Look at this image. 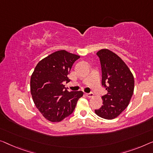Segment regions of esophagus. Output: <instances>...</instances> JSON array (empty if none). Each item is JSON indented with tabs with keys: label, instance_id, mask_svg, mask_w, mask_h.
I'll return each instance as SVG.
<instances>
[{
	"label": "esophagus",
	"instance_id": "esophagus-1",
	"mask_svg": "<svg viewBox=\"0 0 153 153\" xmlns=\"http://www.w3.org/2000/svg\"><path fill=\"white\" fill-rule=\"evenodd\" d=\"M85 95H86V97H89V98H91V97H93V93H85Z\"/></svg>",
	"mask_w": 153,
	"mask_h": 153
}]
</instances>
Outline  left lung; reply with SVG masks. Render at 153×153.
<instances>
[{"label":"left lung","mask_w":153,"mask_h":153,"mask_svg":"<svg viewBox=\"0 0 153 153\" xmlns=\"http://www.w3.org/2000/svg\"><path fill=\"white\" fill-rule=\"evenodd\" d=\"M102 67V84L108 91L102 97L103 105L95 113L106 120L115 119L128 106L134 91V77L117 54L109 49L97 52Z\"/></svg>","instance_id":"1"}]
</instances>
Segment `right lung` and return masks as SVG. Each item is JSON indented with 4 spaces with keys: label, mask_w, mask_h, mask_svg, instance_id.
<instances>
[{
    "label": "right lung",
    "mask_w": 153,
    "mask_h": 153,
    "mask_svg": "<svg viewBox=\"0 0 153 153\" xmlns=\"http://www.w3.org/2000/svg\"><path fill=\"white\" fill-rule=\"evenodd\" d=\"M79 58L65 50L57 51L41 60L31 75L30 88L33 102L50 122H61L70 115L83 95L82 91H68L63 84L70 81L68 75Z\"/></svg>",
    "instance_id": "1"
}]
</instances>
